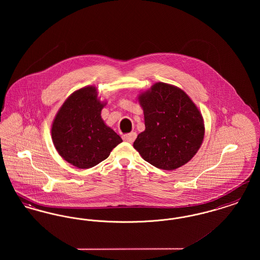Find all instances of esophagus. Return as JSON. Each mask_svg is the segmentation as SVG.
Wrapping results in <instances>:
<instances>
[{
  "label": "esophagus",
  "mask_w": 260,
  "mask_h": 260,
  "mask_svg": "<svg viewBox=\"0 0 260 260\" xmlns=\"http://www.w3.org/2000/svg\"><path fill=\"white\" fill-rule=\"evenodd\" d=\"M136 138V133H131V134H127V135H124L123 136V139L125 142H128V143H133Z\"/></svg>",
  "instance_id": "obj_1"
}]
</instances>
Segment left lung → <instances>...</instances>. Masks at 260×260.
<instances>
[{"instance_id":"obj_1","label":"left lung","mask_w":260,"mask_h":260,"mask_svg":"<svg viewBox=\"0 0 260 260\" xmlns=\"http://www.w3.org/2000/svg\"><path fill=\"white\" fill-rule=\"evenodd\" d=\"M145 131L134 147L152 166L175 170L197 153L205 135L201 113L183 90L157 83L139 96Z\"/></svg>"}]
</instances>
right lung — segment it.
<instances>
[{
	"instance_id": "right-lung-1",
	"label": "right lung",
	"mask_w": 260,
	"mask_h": 260,
	"mask_svg": "<svg viewBox=\"0 0 260 260\" xmlns=\"http://www.w3.org/2000/svg\"><path fill=\"white\" fill-rule=\"evenodd\" d=\"M103 103L94 87L81 88L63 103L52 127L51 137L59 155L79 169L104 161L123 140L101 119Z\"/></svg>"
}]
</instances>
